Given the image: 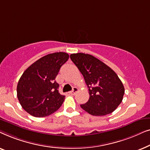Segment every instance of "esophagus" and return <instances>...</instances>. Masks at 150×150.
Instances as JSON below:
<instances>
[{"instance_id":"34e87169","label":"esophagus","mask_w":150,"mask_h":150,"mask_svg":"<svg viewBox=\"0 0 150 150\" xmlns=\"http://www.w3.org/2000/svg\"><path fill=\"white\" fill-rule=\"evenodd\" d=\"M78 91H79V89H78L77 87H74L73 90L69 92V93L71 94V95H74V94L76 93V92H78Z\"/></svg>"}]
</instances>
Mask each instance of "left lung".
<instances>
[{"label":"left lung","mask_w":150,"mask_h":150,"mask_svg":"<svg viewBox=\"0 0 150 150\" xmlns=\"http://www.w3.org/2000/svg\"><path fill=\"white\" fill-rule=\"evenodd\" d=\"M70 59L83 74L89 88V99L81 107L95 116L113 112L122 102L125 91L117 74L91 54H71Z\"/></svg>","instance_id":"obj_1"}]
</instances>
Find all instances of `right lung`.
Segmentation results:
<instances>
[{"label": "right lung", "instance_id": "add662e5", "mask_svg": "<svg viewBox=\"0 0 150 150\" xmlns=\"http://www.w3.org/2000/svg\"><path fill=\"white\" fill-rule=\"evenodd\" d=\"M67 53L48 54L30 65L18 81L17 96L22 107L36 117L48 116L62 105L65 96L55 81L61 67L68 60Z\"/></svg>", "mask_w": 150, "mask_h": 150}]
</instances>
